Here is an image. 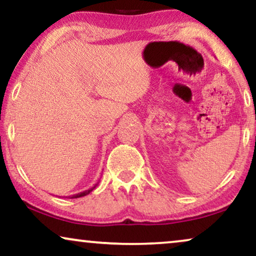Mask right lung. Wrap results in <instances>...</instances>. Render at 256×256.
<instances>
[{
	"label": "right lung",
	"mask_w": 256,
	"mask_h": 256,
	"mask_svg": "<svg viewBox=\"0 0 256 256\" xmlns=\"http://www.w3.org/2000/svg\"><path fill=\"white\" fill-rule=\"evenodd\" d=\"M99 184V183H98ZM98 184H96L94 185V186H92L90 188H88V190H86V191H82V192H79V194H73V196H68L70 198H80V197H84V196H87L90 194V192H92L94 188H96V186H98Z\"/></svg>",
	"instance_id": "right-lung-1"
}]
</instances>
